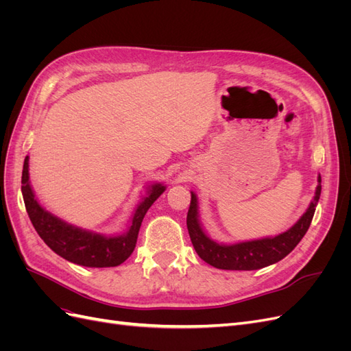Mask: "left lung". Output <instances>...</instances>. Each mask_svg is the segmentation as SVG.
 <instances>
[{
  "mask_svg": "<svg viewBox=\"0 0 351 351\" xmlns=\"http://www.w3.org/2000/svg\"><path fill=\"white\" fill-rule=\"evenodd\" d=\"M317 187L309 208L295 224L282 234L252 241H241L236 244H219L210 240L197 218V199L192 192V200L187 212V230L193 247L200 259L218 269L230 271H253L261 269L284 259L309 230L315 214V208L321 196V176L317 177Z\"/></svg>",
  "mask_w": 351,
  "mask_h": 351,
  "instance_id": "1",
  "label": "left lung"
}]
</instances>
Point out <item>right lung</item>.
<instances>
[{
  "mask_svg": "<svg viewBox=\"0 0 351 351\" xmlns=\"http://www.w3.org/2000/svg\"><path fill=\"white\" fill-rule=\"evenodd\" d=\"M165 186L154 184L147 196L137 206L132 226L125 234L107 237L67 224L39 205L29 183V156L25 158L22 173V193L27 215L39 237L47 246L69 262L90 268L117 267L130 256L147 209L164 193Z\"/></svg>",
  "mask_w": 351,
  "mask_h": 351,
  "instance_id": "obj_1",
  "label": "right lung"
}]
</instances>
